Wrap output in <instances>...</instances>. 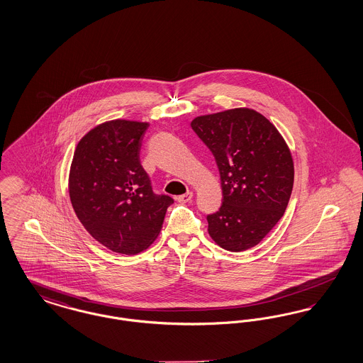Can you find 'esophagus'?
Wrapping results in <instances>:
<instances>
[{
	"label": "esophagus",
	"instance_id": "obj_1",
	"mask_svg": "<svg viewBox=\"0 0 363 363\" xmlns=\"http://www.w3.org/2000/svg\"><path fill=\"white\" fill-rule=\"evenodd\" d=\"M191 199H193V193H191V191H188V193H185V194L178 196V197H177V200H178L179 203H182V204L190 203V201H191Z\"/></svg>",
	"mask_w": 363,
	"mask_h": 363
}]
</instances>
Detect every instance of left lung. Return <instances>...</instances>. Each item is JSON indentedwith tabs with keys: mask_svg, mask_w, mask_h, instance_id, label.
<instances>
[{
	"mask_svg": "<svg viewBox=\"0 0 363 363\" xmlns=\"http://www.w3.org/2000/svg\"><path fill=\"white\" fill-rule=\"evenodd\" d=\"M191 129L215 156L222 207L208 215V233L230 252L250 249L283 216L294 185L289 145L275 125L240 107L196 117Z\"/></svg>",
	"mask_w": 363,
	"mask_h": 363,
	"instance_id": "left-lung-1",
	"label": "left lung"
}]
</instances>
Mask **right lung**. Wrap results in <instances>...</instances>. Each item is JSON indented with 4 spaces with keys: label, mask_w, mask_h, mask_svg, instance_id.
<instances>
[{
    "label": "right lung",
    "mask_w": 363,
    "mask_h": 363,
    "mask_svg": "<svg viewBox=\"0 0 363 363\" xmlns=\"http://www.w3.org/2000/svg\"><path fill=\"white\" fill-rule=\"evenodd\" d=\"M148 122L113 120L79 141L69 172L72 207L86 231L107 249L138 255L159 235L174 203L152 191L140 163Z\"/></svg>",
    "instance_id": "obj_1"
}]
</instances>
